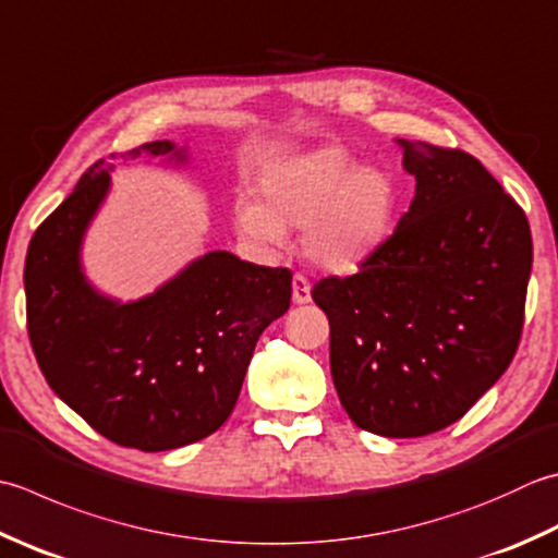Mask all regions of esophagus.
I'll use <instances>...</instances> for the list:
<instances>
[{"label":"esophagus","instance_id":"1","mask_svg":"<svg viewBox=\"0 0 558 558\" xmlns=\"http://www.w3.org/2000/svg\"><path fill=\"white\" fill-rule=\"evenodd\" d=\"M312 300V286L302 272H294L292 278V302L294 304H307Z\"/></svg>","mask_w":558,"mask_h":558}]
</instances>
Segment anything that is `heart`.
I'll list each match as a JSON object with an SVG mask.
<instances>
[{"mask_svg": "<svg viewBox=\"0 0 558 558\" xmlns=\"http://www.w3.org/2000/svg\"><path fill=\"white\" fill-rule=\"evenodd\" d=\"M258 205L239 203V234L280 246L288 227L302 229L312 264L351 272L387 244L399 213V185L389 171L357 167L341 147L280 159L258 179Z\"/></svg>", "mask_w": 558, "mask_h": 558, "instance_id": "heart-1", "label": "heart"}]
</instances>
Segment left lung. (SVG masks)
<instances>
[{
	"label": "left lung",
	"instance_id": "left-lung-1",
	"mask_svg": "<svg viewBox=\"0 0 558 558\" xmlns=\"http://www.w3.org/2000/svg\"><path fill=\"white\" fill-rule=\"evenodd\" d=\"M416 195L355 276L324 278L331 377L357 428L438 433L506 373L525 322L532 234L476 157L397 140Z\"/></svg>",
	"mask_w": 558,
	"mask_h": 558
}]
</instances>
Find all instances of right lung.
<instances>
[{"mask_svg": "<svg viewBox=\"0 0 558 558\" xmlns=\"http://www.w3.org/2000/svg\"><path fill=\"white\" fill-rule=\"evenodd\" d=\"M120 157L181 163L185 149L157 140ZM108 189L101 159L33 234L28 338L50 389L96 433L142 452L177 450L229 418L258 336L290 310L292 272L210 251L147 298H106L80 251Z\"/></svg>", "mask_w": 558, "mask_h": 558, "instance_id": "add662e5", "label": "right lung"}]
</instances>
